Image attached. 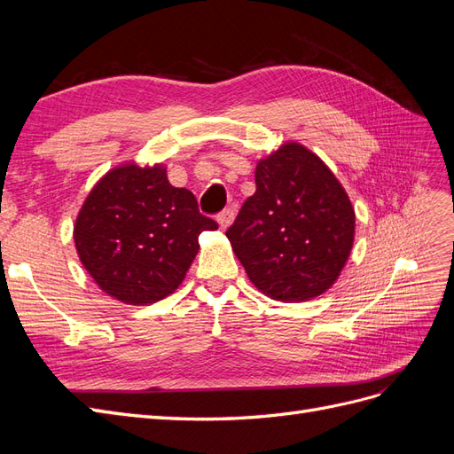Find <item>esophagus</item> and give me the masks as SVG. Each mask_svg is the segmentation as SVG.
Wrapping results in <instances>:
<instances>
[{"instance_id": "1", "label": "esophagus", "mask_w": 454, "mask_h": 454, "mask_svg": "<svg viewBox=\"0 0 454 454\" xmlns=\"http://www.w3.org/2000/svg\"><path fill=\"white\" fill-rule=\"evenodd\" d=\"M232 219H235V210H231V208H225L223 212L217 214V223L222 229H227L232 223Z\"/></svg>"}]
</instances>
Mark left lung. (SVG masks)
Segmentation results:
<instances>
[{
  "mask_svg": "<svg viewBox=\"0 0 454 454\" xmlns=\"http://www.w3.org/2000/svg\"><path fill=\"white\" fill-rule=\"evenodd\" d=\"M255 187L225 232L248 278L286 303L322 295L354 242L356 217L345 189L294 142L257 162Z\"/></svg>",
  "mask_w": 454,
  "mask_h": 454,
  "instance_id": "8db88e82",
  "label": "left lung"
}]
</instances>
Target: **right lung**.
<instances>
[{"instance_id":"1","label":"right lung","mask_w":454,"mask_h":454,"mask_svg":"<svg viewBox=\"0 0 454 454\" xmlns=\"http://www.w3.org/2000/svg\"><path fill=\"white\" fill-rule=\"evenodd\" d=\"M217 223L162 167L114 168L94 185L74 227L81 263L106 294L129 305L170 295Z\"/></svg>"}]
</instances>
